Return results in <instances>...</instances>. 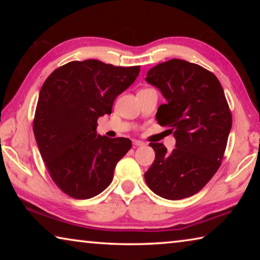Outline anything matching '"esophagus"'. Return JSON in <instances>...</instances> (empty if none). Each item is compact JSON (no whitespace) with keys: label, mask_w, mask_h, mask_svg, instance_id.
Instances as JSON below:
<instances>
[{"label":"esophagus","mask_w":260,"mask_h":260,"mask_svg":"<svg viewBox=\"0 0 260 260\" xmlns=\"http://www.w3.org/2000/svg\"><path fill=\"white\" fill-rule=\"evenodd\" d=\"M133 144L135 147H141V146H144V143L142 142V141L140 140H133Z\"/></svg>","instance_id":"esophagus-1"}]
</instances>
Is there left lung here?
<instances>
[{"instance_id":"1","label":"left lung","mask_w":260,"mask_h":260,"mask_svg":"<svg viewBox=\"0 0 260 260\" xmlns=\"http://www.w3.org/2000/svg\"><path fill=\"white\" fill-rule=\"evenodd\" d=\"M146 81L166 100L156 119L171 127L177 142L171 152L162 143H150L156 157L144 179L162 199H186L199 192L221 164L232 128L225 93L213 73L182 59L156 65Z\"/></svg>"}]
</instances>
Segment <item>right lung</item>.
I'll list each match as a JSON object with an SVG mask.
<instances>
[{"label": "right lung", "instance_id": "add662e5", "mask_svg": "<svg viewBox=\"0 0 260 260\" xmlns=\"http://www.w3.org/2000/svg\"><path fill=\"white\" fill-rule=\"evenodd\" d=\"M139 73L140 67L73 60L56 69L42 85L33 122L35 140L51 179L73 199L102 192L131 149L129 139L101 136L96 126Z\"/></svg>", "mask_w": 260, "mask_h": 260}]
</instances>
